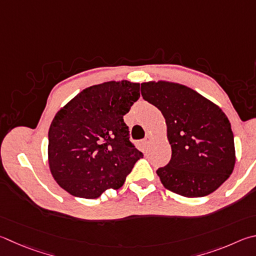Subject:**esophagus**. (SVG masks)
Returning a JSON list of instances; mask_svg holds the SVG:
<instances>
[{
    "instance_id": "obj_1",
    "label": "esophagus",
    "mask_w": 256,
    "mask_h": 256,
    "mask_svg": "<svg viewBox=\"0 0 256 256\" xmlns=\"http://www.w3.org/2000/svg\"><path fill=\"white\" fill-rule=\"evenodd\" d=\"M150 141H151V136H146V138H143V143H146V144L150 143Z\"/></svg>"
}]
</instances>
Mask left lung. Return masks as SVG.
I'll list each match as a JSON object with an SVG mask.
<instances>
[{
	"instance_id": "obj_1",
	"label": "left lung",
	"mask_w": 256,
	"mask_h": 256,
	"mask_svg": "<svg viewBox=\"0 0 256 256\" xmlns=\"http://www.w3.org/2000/svg\"><path fill=\"white\" fill-rule=\"evenodd\" d=\"M144 100L164 116L169 164L156 170L166 189L204 197L228 179L235 164L234 134L217 105L189 87L166 82L141 84Z\"/></svg>"
}]
</instances>
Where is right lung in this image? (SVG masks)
<instances>
[{"label": "right lung", "instance_id": "right-lung-1", "mask_svg": "<svg viewBox=\"0 0 256 256\" xmlns=\"http://www.w3.org/2000/svg\"><path fill=\"white\" fill-rule=\"evenodd\" d=\"M138 97L140 84L108 82L84 90L56 114L48 154L60 187L87 199L122 187L143 156L123 120Z\"/></svg>", "mask_w": 256, "mask_h": 256}]
</instances>
